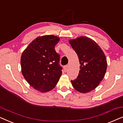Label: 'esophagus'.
Listing matches in <instances>:
<instances>
[{
    "label": "esophagus",
    "mask_w": 123,
    "mask_h": 123,
    "mask_svg": "<svg viewBox=\"0 0 123 123\" xmlns=\"http://www.w3.org/2000/svg\"><path fill=\"white\" fill-rule=\"evenodd\" d=\"M68 65H65V66L64 67V70H65V72H67V70H68Z\"/></svg>",
    "instance_id": "1"
}]
</instances>
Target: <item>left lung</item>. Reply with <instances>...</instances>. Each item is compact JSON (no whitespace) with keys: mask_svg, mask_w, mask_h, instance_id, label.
I'll return each instance as SVG.
<instances>
[{"mask_svg":"<svg viewBox=\"0 0 123 123\" xmlns=\"http://www.w3.org/2000/svg\"><path fill=\"white\" fill-rule=\"evenodd\" d=\"M69 43L78 55L80 64L78 75L75 80H71L72 85L82 93L91 91L105 74L107 69L105 55L97 43L87 37L70 40Z\"/></svg>","mask_w":123,"mask_h":123,"instance_id":"1","label":"left lung"}]
</instances>
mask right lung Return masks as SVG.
<instances>
[{"instance_id":"1","label":"right lung","mask_w":123,"mask_h":123,"mask_svg":"<svg viewBox=\"0 0 123 123\" xmlns=\"http://www.w3.org/2000/svg\"><path fill=\"white\" fill-rule=\"evenodd\" d=\"M59 38L54 35L38 37L22 53L21 65L27 82L40 92L54 88L62 74L60 55L55 50Z\"/></svg>"}]
</instances>
